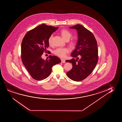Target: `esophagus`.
<instances>
[{
  "mask_svg": "<svg viewBox=\"0 0 122 122\" xmlns=\"http://www.w3.org/2000/svg\"><path fill=\"white\" fill-rule=\"evenodd\" d=\"M61 62H62V63H65V60H64L63 59H61Z\"/></svg>",
  "mask_w": 122,
  "mask_h": 122,
  "instance_id": "esophagus-1",
  "label": "esophagus"
}]
</instances>
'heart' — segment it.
<instances>
[{
    "label": "heart",
    "mask_w": 122,
    "mask_h": 122,
    "mask_svg": "<svg viewBox=\"0 0 122 122\" xmlns=\"http://www.w3.org/2000/svg\"><path fill=\"white\" fill-rule=\"evenodd\" d=\"M60 35L62 37L65 41H68L72 37V34L69 30L63 29L60 30ZM52 38L53 35H51L48 39V42L49 45L51 46L52 45ZM69 44L71 47H74L76 45V41L75 40H72L69 42ZM68 49L66 47H60L56 49L54 51V53L55 55H57L61 57H64L66 56L67 53L69 52Z\"/></svg>",
    "instance_id": "obj_1"
}]
</instances>
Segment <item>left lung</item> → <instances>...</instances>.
<instances>
[{
  "mask_svg": "<svg viewBox=\"0 0 122 122\" xmlns=\"http://www.w3.org/2000/svg\"><path fill=\"white\" fill-rule=\"evenodd\" d=\"M70 28L77 30L78 39L76 49L71 55L73 58L66 61L72 65L66 74L69 78L79 82L86 78L96 66L98 60L97 41L90 31L80 25ZM75 58L77 59L75 60Z\"/></svg>",
  "mask_w": 122,
  "mask_h": 122,
  "instance_id": "8db88e82",
  "label": "left lung"
}]
</instances>
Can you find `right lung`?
<instances>
[{
    "label": "right lung",
    "instance_id": "right-lung-1",
    "mask_svg": "<svg viewBox=\"0 0 122 122\" xmlns=\"http://www.w3.org/2000/svg\"><path fill=\"white\" fill-rule=\"evenodd\" d=\"M58 28L41 25L27 32L22 40V62L30 76L35 80L47 78L51 73L52 66L61 62L60 59L55 56L49 55L46 60L41 57L49 46V37Z\"/></svg>",
    "mask_w": 122,
    "mask_h": 122
}]
</instances>
